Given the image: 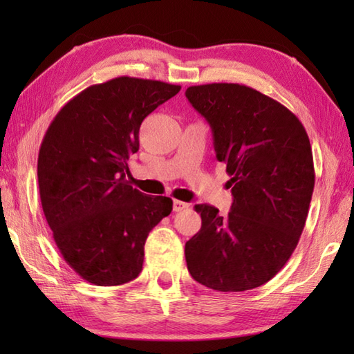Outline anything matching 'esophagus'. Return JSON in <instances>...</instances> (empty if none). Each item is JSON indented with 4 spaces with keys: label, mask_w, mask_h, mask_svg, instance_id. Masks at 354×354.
Masks as SVG:
<instances>
[{
    "label": "esophagus",
    "mask_w": 354,
    "mask_h": 354,
    "mask_svg": "<svg viewBox=\"0 0 354 354\" xmlns=\"http://www.w3.org/2000/svg\"><path fill=\"white\" fill-rule=\"evenodd\" d=\"M190 205L183 201H173V212H183V209L189 208Z\"/></svg>",
    "instance_id": "esophagus-1"
}]
</instances>
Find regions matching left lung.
I'll return each mask as SVG.
<instances>
[{
	"label": "left lung",
	"mask_w": 354,
	"mask_h": 354,
	"mask_svg": "<svg viewBox=\"0 0 354 354\" xmlns=\"http://www.w3.org/2000/svg\"><path fill=\"white\" fill-rule=\"evenodd\" d=\"M185 97L212 127L232 193L225 216L194 207L202 227L185 243L187 268L209 289H255L280 272L304 230L315 187L309 137L295 114L250 86L198 85Z\"/></svg>",
	"instance_id": "1"
}]
</instances>
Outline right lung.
Instances as JSON below:
<instances>
[{
  "instance_id": "add662e5",
  "label": "right lung",
  "mask_w": 354,
  "mask_h": 354,
  "mask_svg": "<svg viewBox=\"0 0 354 354\" xmlns=\"http://www.w3.org/2000/svg\"><path fill=\"white\" fill-rule=\"evenodd\" d=\"M165 82L117 77L65 104L37 156L42 209L64 260L95 286L137 278L145 243L173 202L129 185L127 160L138 152L140 126L179 93Z\"/></svg>"
}]
</instances>
